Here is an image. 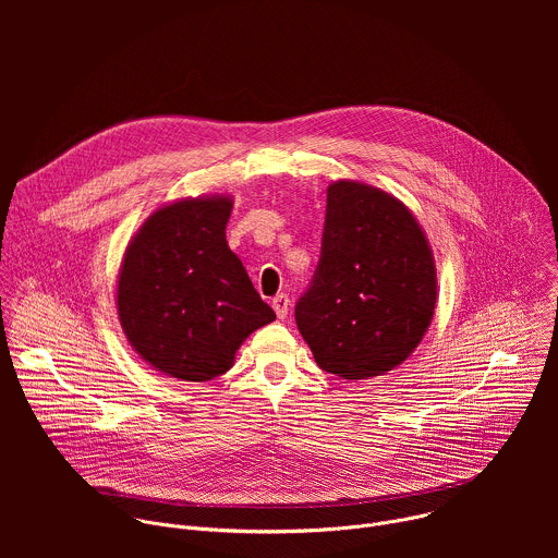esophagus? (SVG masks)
Masks as SVG:
<instances>
[{"label": "esophagus", "instance_id": "esophagus-1", "mask_svg": "<svg viewBox=\"0 0 558 558\" xmlns=\"http://www.w3.org/2000/svg\"><path fill=\"white\" fill-rule=\"evenodd\" d=\"M271 306H274V311H276V315L280 317V320H284V317L289 315V298H287L284 293L276 295L274 302H271Z\"/></svg>", "mask_w": 558, "mask_h": 558}]
</instances>
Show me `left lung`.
I'll list each match as a JSON object with an SVG mask.
<instances>
[{"instance_id": "1", "label": "left lung", "mask_w": 558, "mask_h": 558, "mask_svg": "<svg viewBox=\"0 0 558 558\" xmlns=\"http://www.w3.org/2000/svg\"><path fill=\"white\" fill-rule=\"evenodd\" d=\"M435 306V256L415 214L379 187L333 181L323 258L295 306L317 366L351 381L386 375L420 347Z\"/></svg>"}]
</instances>
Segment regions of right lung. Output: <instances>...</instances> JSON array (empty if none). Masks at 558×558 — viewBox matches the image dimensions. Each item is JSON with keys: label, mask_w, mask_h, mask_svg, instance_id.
<instances>
[{"label": "right lung", "mask_w": 558, "mask_h": 558, "mask_svg": "<svg viewBox=\"0 0 558 558\" xmlns=\"http://www.w3.org/2000/svg\"><path fill=\"white\" fill-rule=\"evenodd\" d=\"M231 207L229 194L156 207L121 260V329L143 362L181 381L222 375L241 344L276 320L225 241Z\"/></svg>", "instance_id": "obj_1"}]
</instances>
